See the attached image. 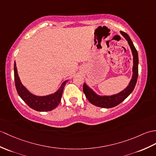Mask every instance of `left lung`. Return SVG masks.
<instances>
[{"mask_svg":"<svg viewBox=\"0 0 156 156\" xmlns=\"http://www.w3.org/2000/svg\"><path fill=\"white\" fill-rule=\"evenodd\" d=\"M120 33L126 39V41L128 42V44L132 52L133 57L132 78L129 85L125 90L117 94L110 96H100L97 95L92 90L90 89L84 83V85H83V92L85 94L86 98L88 100L90 103L93 105H95L96 106L104 108H110L118 106L132 92L136 84L137 76H138V54H137V50L136 49L134 45H133L131 38H129L128 34H126V32L123 31H120Z\"/></svg>","mask_w":156,"mask_h":156,"instance_id":"left-lung-1","label":"left lung"}]
</instances>
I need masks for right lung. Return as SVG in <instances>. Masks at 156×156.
<instances>
[{
	"mask_svg": "<svg viewBox=\"0 0 156 156\" xmlns=\"http://www.w3.org/2000/svg\"><path fill=\"white\" fill-rule=\"evenodd\" d=\"M14 72L16 91L20 97L29 107L38 112H47L54 110L60 104L63 90L67 81L62 83L60 89L56 93L46 96H37L29 92L22 84L18 75L15 62L14 64Z\"/></svg>",
	"mask_w": 156,
	"mask_h": 156,
	"instance_id": "obj_1",
	"label": "right lung"
}]
</instances>
